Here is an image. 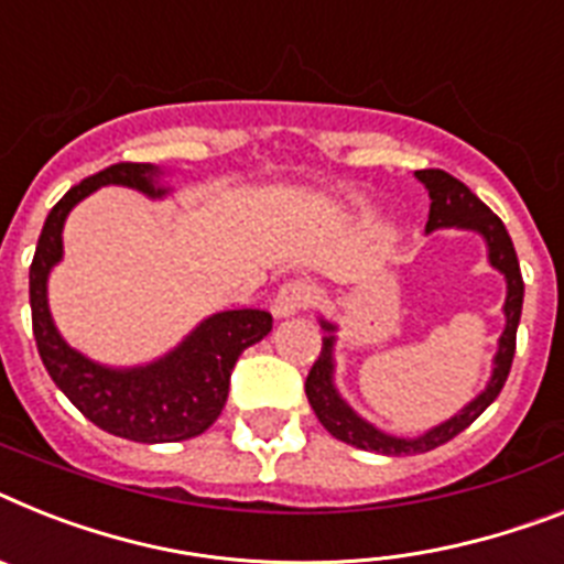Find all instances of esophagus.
<instances>
[{"label": "esophagus", "instance_id": "34e87169", "mask_svg": "<svg viewBox=\"0 0 564 564\" xmlns=\"http://www.w3.org/2000/svg\"><path fill=\"white\" fill-rule=\"evenodd\" d=\"M312 304V286L306 281H286L272 301L274 318H290Z\"/></svg>", "mask_w": 564, "mask_h": 564}]
</instances>
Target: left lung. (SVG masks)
Returning a JSON list of instances; mask_svg holds the SVG:
<instances>
[{
    "instance_id": "left-lung-1",
    "label": "left lung",
    "mask_w": 564,
    "mask_h": 564,
    "mask_svg": "<svg viewBox=\"0 0 564 564\" xmlns=\"http://www.w3.org/2000/svg\"><path fill=\"white\" fill-rule=\"evenodd\" d=\"M415 177L427 186L430 200H433L430 203L427 231L444 229V226H458V229L479 231L481 238L487 240V258L508 278V301H505V318H508V324H505V333L499 338L494 378H490V384H487V390L481 392L479 399H473L462 413L453 415L444 424H438V427H433L430 433L419 435V438H395V435H387L372 427V424H367L361 415H355L347 406V401L338 395V390L333 384L335 326L324 321V349H321V355L312 364L310 376H306V399H310L312 410H315L321 424L338 442H347L352 447H361V451L384 453V456H415V453L435 451V447H442L451 438H456L462 430L470 427L473 421L479 419L487 406L494 404L496 395L505 387V381H508L510 364H513L516 352V326H519V318H522L524 281L522 272H519V258H516L513 240H510L505 224H501L494 212L487 209L485 203L462 180L453 177V174L442 172V169H424V172H415Z\"/></svg>"
}]
</instances>
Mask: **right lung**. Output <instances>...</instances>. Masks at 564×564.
Wrapping results in <instances>:
<instances>
[{
    "label": "right lung",
    "instance_id": "right-lung-1",
    "mask_svg": "<svg viewBox=\"0 0 564 564\" xmlns=\"http://www.w3.org/2000/svg\"><path fill=\"white\" fill-rule=\"evenodd\" d=\"M151 163H113L70 188L45 217L31 263V321L36 349L54 384L88 421L111 435L143 444L186 442L209 430L229 395L235 361L267 338L272 315L263 310L217 312L203 321L174 352L137 370H108L70 349L48 312V272L63 258L68 212L99 186H129L160 197Z\"/></svg>",
    "mask_w": 564,
    "mask_h": 564
}]
</instances>
